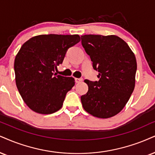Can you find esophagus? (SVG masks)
<instances>
[{
  "label": "esophagus",
  "instance_id": "34e87169",
  "mask_svg": "<svg viewBox=\"0 0 155 155\" xmlns=\"http://www.w3.org/2000/svg\"><path fill=\"white\" fill-rule=\"evenodd\" d=\"M83 78H76L75 79V82L77 83H81V82H82L83 81Z\"/></svg>",
  "mask_w": 155,
  "mask_h": 155
}]
</instances>
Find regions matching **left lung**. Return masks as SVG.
I'll use <instances>...</instances> for the list:
<instances>
[{
	"label": "left lung",
	"mask_w": 155,
	"mask_h": 155,
	"mask_svg": "<svg viewBox=\"0 0 155 155\" xmlns=\"http://www.w3.org/2000/svg\"><path fill=\"white\" fill-rule=\"evenodd\" d=\"M81 42L99 72L98 81L85 80L88 91L81 96L82 105L95 117H112L123 109L134 89L136 57L127 42L115 35H83Z\"/></svg>",
	"instance_id": "left-lung-1"
}]
</instances>
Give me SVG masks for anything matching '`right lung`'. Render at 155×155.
Segmentation results:
<instances>
[{
    "mask_svg": "<svg viewBox=\"0 0 155 155\" xmlns=\"http://www.w3.org/2000/svg\"><path fill=\"white\" fill-rule=\"evenodd\" d=\"M80 36L43 34L21 46L14 61L16 83L26 104L34 112L50 114L62 108L67 93L74 85L72 77L54 74L68 49Z\"/></svg>",
    "mask_w": 155,
    "mask_h": 155,
    "instance_id": "add662e5",
    "label": "right lung"
}]
</instances>
